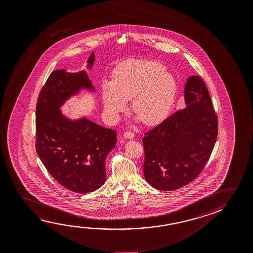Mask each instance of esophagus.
<instances>
[{"instance_id": "1", "label": "esophagus", "mask_w": 253, "mask_h": 253, "mask_svg": "<svg viewBox=\"0 0 253 253\" xmlns=\"http://www.w3.org/2000/svg\"><path fill=\"white\" fill-rule=\"evenodd\" d=\"M134 136H135V134L132 131H130V130H127V131L125 132V137L126 138H129L130 139V138H133Z\"/></svg>"}]
</instances>
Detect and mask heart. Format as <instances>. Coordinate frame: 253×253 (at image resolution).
<instances>
[{"instance_id":"1","label":"heart","mask_w":253,"mask_h":253,"mask_svg":"<svg viewBox=\"0 0 253 253\" xmlns=\"http://www.w3.org/2000/svg\"><path fill=\"white\" fill-rule=\"evenodd\" d=\"M176 82L159 62L143 59L127 60L116 67L111 84H105V110L113 118L126 108L125 100H132L131 108L145 125L163 120L172 108Z\"/></svg>"}]
</instances>
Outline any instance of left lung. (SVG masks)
<instances>
[{"label": "left lung", "instance_id": "8db88e82", "mask_svg": "<svg viewBox=\"0 0 253 253\" xmlns=\"http://www.w3.org/2000/svg\"><path fill=\"white\" fill-rule=\"evenodd\" d=\"M186 108L145 132V180L161 191H174L199 176L218 136V116L203 80L188 79Z\"/></svg>", "mask_w": 253, "mask_h": 253}]
</instances>
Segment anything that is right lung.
Wrapping results in <instances>:
<instances>
[{"instance_id":"right-lung-1","label":"right lung","mask_w":253,"mask_h":253,"mask_svg":"<svg viewBox=\"0 0 253 253\" xmlns=\"http://www.w3.org/2000/svg\"><path fill=\"white\" fill-rule=\"evenodd\" d=\"M94 62V54L88 59ZM82 86L91 88L84 71L64 70L49 75L36 105V152L57 182L77 193L99 189L106 181L105 161L116 146V131L82 119L70 122L61 115L62 104Z\"/></svg>"}]
</instances>
